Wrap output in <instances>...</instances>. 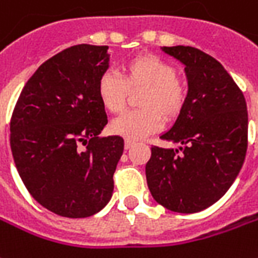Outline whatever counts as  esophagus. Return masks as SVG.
Listing matches in <instances>:
<instances>
[{
  "label": "esophagus",
  "instance_id": "obj_1",
  "mask_svg": "<svg viewBox=\"0 0 258 258\" xmlns=\"http://www.w3.org/2000/svg\"><path fill=\"white\" fill-rule=\"evenodd\" d=\"M136 145V141H133V140H125V148L130 150L131 147H134Z\"/></svg>",
  "mask_w": 258,
  "mask_h": 258
}]
</instances>
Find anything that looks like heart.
I'll list each match as a JSON object with an SVG mask.
<instances>
[{
	"label": "heart",
	"instance_id": "heart-1",
	"mask_svg": "<svg viewBox=\"0 0 258 258\" xmlns=\"http://www.w3.org/2000/svg\"><path fill=\"white\" fill-rule=\"evenodd\" d=\"M143 90L138 97L141 110L130 111L111 122L117 136L140 140L164 125V118H176L186 103V83L169 62L152 53H141L122 64V78L107 70L99 78L97 94L107 111L118 114L125 108L130 92Z\"/></svg>",
	"mask_w": 258,
	"mask_h": 258
}]
</instances>
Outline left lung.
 Here are the masks:
<instances>
[{
	"instance_id": "obj_1",
	"label": "left lung",
	"mask_w": 258,
	"mask_h": 258,
	"mask_svg": "<svg viewBox=\"0 0 258 258\" xmlns=\"http://www.w3.org/2000/svg\"><path fill=\"white\" fill-rule=\"evenodd\" d=\"M185 64L186 103L161 138L179 150L152 145L145 165L152 198L166 209L195 213L217 202L232 186L247 151L246 99L215 57L192 46H164Z\"/></svg>"
}]
</instances>
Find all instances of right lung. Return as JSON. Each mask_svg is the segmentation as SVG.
Wrapping results in <instances>:
<instances>
[{"label":"right lung","instance_id":"right-lung-1","mask_svg":"<svg viewBox=\"0 0 258 258\" xmlns=\"http://www.w3.org/2000/svg\"><path fill=\"white\" fill-rule=\"evenodd\" d=\"M108 46L75 45L42 63L26 82L11 117V151L28 192L63 217H89L113 196L124 151L97 94Z\"/></svg>","mask_w":258,"mask_h":258}]
</instances>
